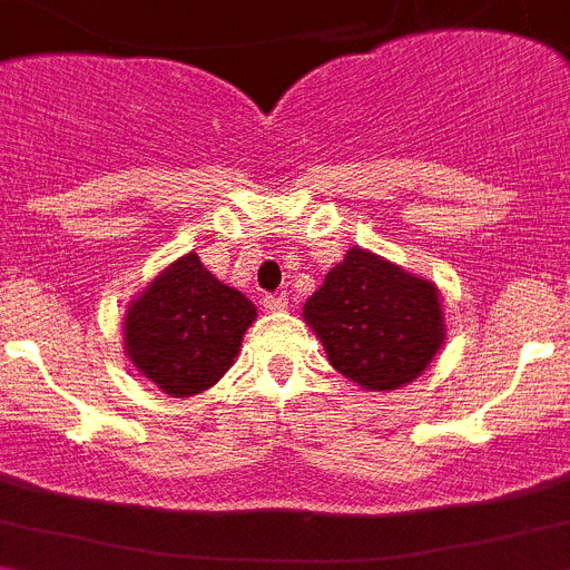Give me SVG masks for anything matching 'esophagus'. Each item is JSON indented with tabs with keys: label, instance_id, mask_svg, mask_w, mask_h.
<instances>
[{
	"label": "esophagus",
	"instance_id": "obj_1",
	"mask_svg": "<svg viewBox=\"0 0 570 570\" xmlns=\"http://www.w3.org/2000/svg\"><path fill=\"white\" fill-rule=\"evenodd\" d=\"M261 306L267 312H284L289 306V295L286 292H269V295L261 297Z\"/></svg>",
	"mask_w": 570,
	"mask_h": 570
}]
</instances>
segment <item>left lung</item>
I'll use <instances>...</instances> for the list:
<instances>
[{"instance_id": "obj_1", "label": "left lung", "mask_w": 570, "mask_h": 570, "mask_svg": "<svg viewBox=\"0 0 570 570\" xmlns=\"http://www.w3.org/2000/svg\"><path fill=\"white\" fill-rule=\"evenodd\" d=\"M303 317L321 337L328 363L371 391L413 382L444 343L435 286L360 247L326 275Z\"/></svg>"}]
</instances>
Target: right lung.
<instances>
[{
	"label": "right lung",
	"instance_id": "obj_1",
	"mask_svg": "<svg viewBox=\"0 0 570 570\" xmlns=\"http://www.w3.org/2000/svg\"><path fill=\"white\" fill-rule=\"evenodd\" d=\"M253 321V301L213 278L190 253L131 303L124 343L154 385L194 396L225 376Z\"/></svg>",
	"mask_w": 570,
	"mask_h": 570
}]
</instances>
